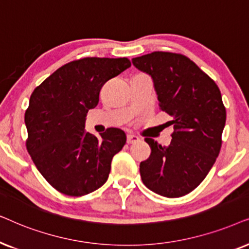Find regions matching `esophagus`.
Listing matches in <instances>:
<instances>
[{
  "label": "esophagus",
  "mask_w": 249,
  "mask_h": 249,
  "mask_svg": "<svg viewBox=\"0 0 249 249\" xmlns=\"http://www.w3.org/2000/svg\"><path fill=\"white\" fill-rule=\"evenodd\" d=\"M140 139H139V137H137V135L134 134H128L127 135V143L131 144V143H135V142H138Z\"/></svg>",
  "instance_id": "esophagus-1"
}]
</instances>
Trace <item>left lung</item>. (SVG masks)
I'll list each match as a JSON object with an SVG mask.
<instances>
[{
    "label": "left lung",
    "instance_id": "8db88e82",
    "mask_svg": "<svg viewBox=\"0 0 249 249\" xmlns=\"http://www.w3.org/2000/svg\"><path fill=\"white\" fill-rule=\"evenodd\" d=\"M150 76L159 107L172 117V141L163 147L145 138L151 154L141 161L145 187L160 196L178 198L199 185L216 160L227 112L220 89L185 55L152 52L132 59Z\"/></svg>",
    "mask_w": 249,
    "mask_h": 249
}]
</instances>
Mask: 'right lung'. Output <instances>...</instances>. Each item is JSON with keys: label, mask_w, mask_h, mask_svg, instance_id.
I'll return each instance as SVG.
<instances>
[{"label": "right lung", "mask_w": 249, "mask_h": 249, "mask_svg": "<svg viewBox=\"0 0 249 249\" xmlns=\"http://www.w3.org/2000/svg\"><path fill=\"white\" fill-rule=\"evenodd\" d=\"M130 67L127 58L79 59L57 69L32 93L26 145L39 173L61 194L84 196L108 180L126 134L110 127L97 138L85 131L86 114L98 106L105 83Z\"/></svg>", "instance_id": "obj_1"}]
</instances>
